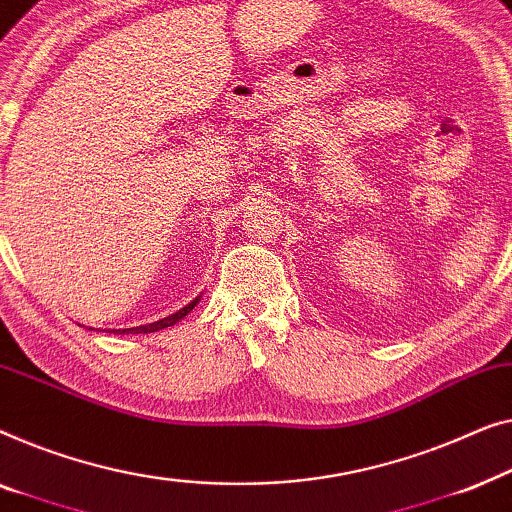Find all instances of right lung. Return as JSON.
Instances as JSON below:
<instances>
[{
	"label": "right lung",
	"mask_w": 512,
	"mask_h": 512,
	"mask_svg": "<svg viewBox=\"0 0 512 512\" xmlns=\"http://www.w3.org/2000/svg\"><path fill=\"white\" fill-rule=\"evenodd\" d=\"M199 304V297L194 299V301H190V304H187L185 308H181V311L178 313H174V315H169V318H162V320H157V322H150V325H141V327H132V329H113V331H120V334H150V331H160V329H167V327H174L178 320H183L187 313L192 311L194 306Z\"/></svg>",
	"instance_id": "right-lung-1"
}]
</instances>
